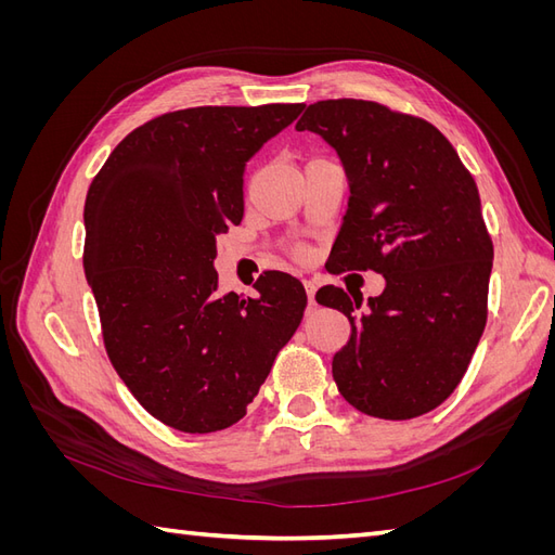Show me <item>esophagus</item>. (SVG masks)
Wrapping results in <instances>:
<instances>
[{"label": "esophagus", "mask_w": 555, "mask_h": 555, "mask_svg": "<svg viewBox=\"0 0 555 555\" xmlns=\"http://www.w3.org/2000/svg\"><path fill=\"white\" fill-rule=\"evenodd\" d=\"M304 284H306V292H308V306H310V308H314V306H317V300H314L317 284H314L312 280H304Z\"/></svg>", "instance_id": "1"}]
</instances>
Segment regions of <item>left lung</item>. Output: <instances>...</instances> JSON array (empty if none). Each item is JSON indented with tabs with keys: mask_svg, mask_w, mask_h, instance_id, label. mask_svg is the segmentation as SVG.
<instances>
[{
	"mask_svg": "<svg viewBox=\"0 0 555 555\" xmlns=\"http://www.w3.org/2000/svg\"><path fill=\"white\" fill-rule=\"evenodd\" d=\"M296 129L322 137L347 176L333 263L384 275L363 312L340 287L314 296L351 324L333 379L363 414L422 416L456 389L486 326L493 243L477 182L433 125L375 102L310 104Z\"/></svg>",
	"mask_w": 555,
	"mask_h": 555,
	"instance_id": "left-lung-1",
	"label": "left lung"
}]
</instances>
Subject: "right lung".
<instances>
[{
	"instance_id": "obj_1",
	"label": "right lung",
	"mask_w": 555,
	"mask_h": 555,
	"mask_svg": "<svg viewBox=\"0 0 555 555\" xmlns=\"http://www.w3.org/2000/svg\"><path fill=\"white\" fill-rule=\"evenodd\" d=\"M306 104L198 106L133 129L92 180L86 278L117 375L162 424L233 426L296 333L308 296L266 271L257 296L217 292L215 238L243 220V176Z\"/></svg>"
}]
</instances>
